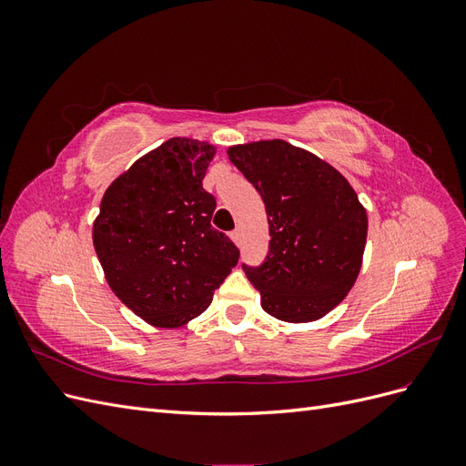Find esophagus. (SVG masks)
Instances as JSON below:
<instances>
[{
  "label": "esophagus",
  "mask_w": 466,
  "mask_h": 466,
  "mask_svg": "<svg viewBox=\"0 0 466 466\" xmlns=\"http://www.w3.org/2000/svg\"><path fill=\"white\" fill-rule=\"evenodd\" d=\"M231 238H233V243L238 247L241 245V231H231Z\"/></svg>",
  "instance_id": "1"
}]
</instances>
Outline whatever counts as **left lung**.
<instances>
[{
	"instance_id": "left-lung-1",
	"label": "left lung",
	"mask_w": 466,
	"mask_h": 466,
	"mask_svg": "<svg viewBox=\"0 0 466 466\" xmlns=\"http://www.w3.org/2000/svg\"><path fill=\"white\" fill-rule=\"evenodd\" d=\"M262 196L270 247L258 268L243 266L268 315L311 322L330 313L361 270L368 211L332 165L284 139L228 149Z\"/></svg>"
}]
</instances>
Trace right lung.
<instances>
[{
  "label": "right lung",
  "instance_id": "right-lung-1",
  "mask_svg": "<svg viewBox=\"0 0 466 466\" xmlns=\"http://www.w3.org/2000/svg\"><path fill=\"white\" fill-rule=\"evenodd\" d=\"M216 146L171 137L106 188L93 245L116 298L157 329L202 315L238 248L211 228L216 198L202 180Z\"/></svg>",
  "mask_w": 466,
  "mask_h": 466
}]
</instances>
